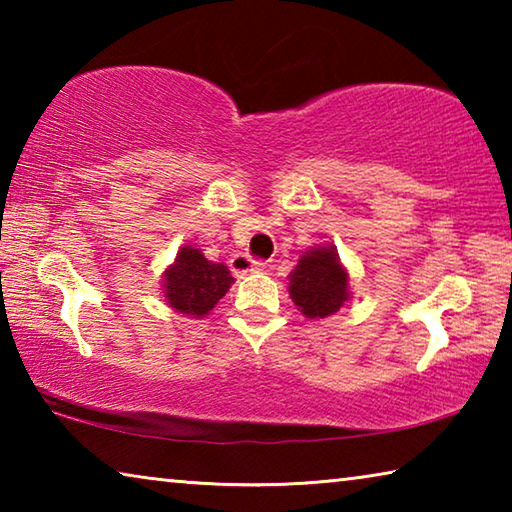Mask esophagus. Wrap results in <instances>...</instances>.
<instances>
[{
  "label": "esophagus",
  "mask_w": 512,
  "mask_h": 512,
  "mask_svg": "<svg viewBox=\"0 0 512 512\" xmlns=\"http://www.w3.org/2000/svg\"><path fill=\"white\" fill-rule=\"evenodd\" d=\"M264 268V262H259V259H250L248 255H235L230 259V271L235 273L237 277H244L248 273H257Z\"/></svg>",
  "instance_id": "1"
}]
</instances>
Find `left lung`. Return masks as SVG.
Listing matches in <instances>:
<instances>
[{
  "mask_svg": "<svg viewBox=\"0 0 512 512\" xmlns=\"http://www.w3.org/2000/svg\"><path fill=\"white\" fill-rule=\"evenodd\" d=\"M289 296L311 320L336 314L352 298L350 273L334 244L311 246L300 255L289 273Z\"/></svg>",
  "mask_w": 512,
  "mask_h": 512,
  "instance_id": "obj_1",
  "label": "left lung"
}]
</instances>
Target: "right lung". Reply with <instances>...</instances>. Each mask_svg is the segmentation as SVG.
Segmentation results:
<instances>
[{
	"label": "right lung",
	"instance_id": "add662e5",
	"mask_svg": "<svg viewBox=\"0 0 512 512\" xmlns=\"http://www.w3.org/2000/svg\"><path fill=\"white\" fill-rule=\"evenodd\" d=\"M235 284L228 266L210 262L201 248L183 246L162 273L164 302L183 316L205 318Z\"/></svg>",
	"mask_w": 512,
	"mask_h": 512
}]
</instances>
